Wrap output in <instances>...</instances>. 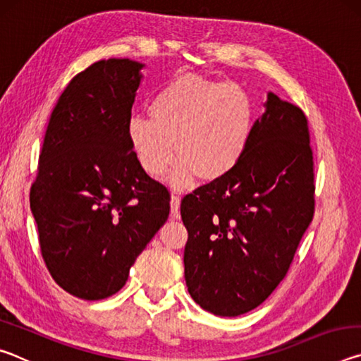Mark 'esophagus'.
<instances>
[{
  "label": "esophagus",
  "mask_w": 361,
  "mask_h": 361,
  "mask_svg": "<svg viewBox=\"0 0 361 361\" xmlns=\"http://www.w3.org/2000/svg\"><path fill=\"white\" fill-rule=\"evenodd\" d=\"M180 202H181L180 195L172 194V197H170V209H172V216L176 219L180 216Z\"/></svg>",
  "instance_id": "1"
}]
</instances>
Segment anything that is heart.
I'll return each mask as SVG.
<instances>
[{
    "instance_id": "b5f03b06",
    "label": "heart",
    "mask_w": 361,
    "mask_h": 361,
    "mask_svg": "<svg viewBox=\"0 0 361 361\" xmlns=\"http://www.w3.org/2000/svg\"><path fill=\"white\" fill-rule=\"evenodd\" d=\"M151 119L133 116L127 138L140 166L151 176L166 172L175 188L223 178L245 154L253 132V103L240 85L180 75L159 90Z\"/></svg>"
}]
</instances>
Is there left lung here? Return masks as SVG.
I'll return each mask as SVG.
<instances>
[{
  "label": "left lung",
  "mask_w": 361,
  "mask_h": 361,
  "mask_svg": "<svg viewBox=\"0 0 361 361\" xmlns=\"http://www.w3.org/2000/svg\"><path fill=\"white\" fill-rule=\"evenodd\" d=\"M264 108L237 167L181 200L188 291L219 317L242 315L266 301L314 216L307 119L274 92Z\"/></svg>",
  "instance_id": "obj_1"
}]
</instances>
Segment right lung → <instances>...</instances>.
I'll return each mask as SVG.
<instances>
[{
    "label": "right lung",
    "mask_w": 361,
    "mask_h": 361,
    "mask_svg": "<svg viewBox=\"0 0 361 361\" xmlns=\"http://www.w3.org/2000/svg\"><path fill=\"white\" fill-rule=\"evenodd\" d=\"M145 63L100 60L66 85L49 119L30 209L41 255L70 295L99 301L167 221L170 195L127 138Z\"/></svg>",
    "instance_id": "right-lung-1"
}]
</instances>
